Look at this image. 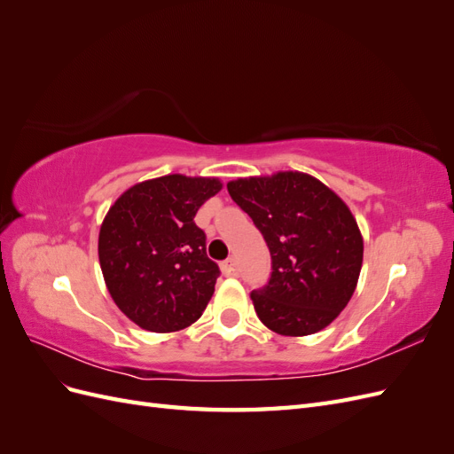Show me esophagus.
<instances>
[{
    "label": "esophagus",
    "mask_w": 454,
    "mask_h": 454,
    "mask_svg": "<svg viewBox=\"0 0 454 454\" xmlns=\"http://www.w3.org/2000/svg\"><path fill=\"white\" fill-rule=\"evenodd\" d=\"M222 272L225 274V277H237L239 274V265H237V261L235 259H227V261H223L222 263Z\"/></svg>",
    "instance_id": "obj_1"
}]
</instances>
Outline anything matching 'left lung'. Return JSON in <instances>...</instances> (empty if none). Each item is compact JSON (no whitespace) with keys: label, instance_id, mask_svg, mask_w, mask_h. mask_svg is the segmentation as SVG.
Segmentation results:
<instances>
[{"label":"left lung","instance_id":"left-lung-1","mask_svg":"<svg viewBox=\"0 0 454 454\" xmlns=\"http://www.w3.org/2000/svg\"><path fill=\"white\" fill-rule=\"evenodd\" d=\"M227 191L270 252V278L250 294L259 320L287 337L332 324L348 305L364 259L362 232L348 206L303 172L239 177Z\"/></svg>","mask_w":454,"mask_h":454}]
</instances>
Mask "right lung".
I'll return each mask as SVG.
<instances>
[{
    "instance_id": "1",
    "label": "right lung",
    "mask_w": 454,
    "mask_h": 454,
    "mask_svg": "<svg viewBox=\"0 0 454 454\" xmlns=\"http://www.w3.org/2000/svg\"><path fill=\"white\" fill-rule=\"evenodd\" d=\"M217 177L170 174L136 184L109 208L98 237L107 292L147 332L170 333L200 318L219 277L195 223L219 193Z\"/></svg>"
}]
</instances>
